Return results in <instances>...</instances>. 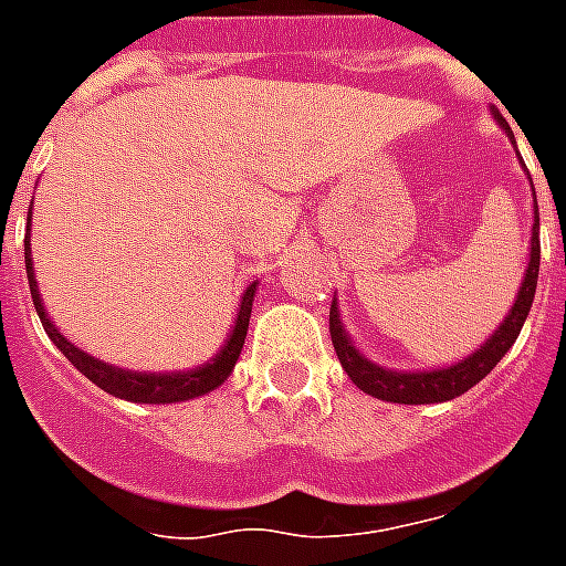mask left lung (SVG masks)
<instances>
[{
	"label": "left lung",
	"instance_id": "8db88e82",
	"mask_svg": "<svg viewBox=\"0 0 566 566\" xmlns=\"http://www.w3.org/2000/svg\"><path fill=\"white\" fill-rule=\"evenodd\" d=\"M500 127L506 129V136L515 142L510 124L500 115H494ZM534 187V185H531ZM536 279H539V209H536V193H534V227H531V258H527V270H524L522 287H518V296L512 303L510 315L500 321V327L485 343L475 348L473 355H467L458 364L439 369H388L369 360L367 355H360V348L352 343V336L345 333L343 318H339V306L333 300L331 306V336L333 348H336V357L339 364L348 373V379L355 381L357 388L376 400H388V403H406V406H421V403H446V400H454L461 397L463 391H470L475 381H482L497 367L500 357L506 355L512 348V343L518 339V333L524 327V318L534 306L536 294Z\"/></svg>",
	"mask_w": 566,
	"mask_h": 566
}]
</instances>
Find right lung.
Here are the masks:
<instances>
[{"mask_svg":"<svg viewBox=\"0 0 566 566\" xmlns=\"http://www.w3.org/2000/svg\"><path fill=\"white\" fill-rule=\"evenodd\" d=\"M30 227H32V209L30 218H27V239H23V254H27V279H30V294L32 306L42 318L44 333L51 336V343L69 357V364L84 373L87 379L103 388L112 397H120V400H129V403H181V400H193V397H202V394L221 388L227 376L233 373L235 360L242 355V345H245L248 333V318H251V306H254V294H258V282H251L242 294V303H239V315L233 321V331L227 336V343L218 355L199 364L193 369H178V373H136V369H120L115 364H105L99 357L87 355L84 348L66 339L63 333L56 331V324L48 318L44 312L42 294H39V282H35V266H32V251H30Z\"/></svg>","mask_w":566,"mask_h":566,"instance_id":"right-lung-1","label":"right lung"}]
</instances>
